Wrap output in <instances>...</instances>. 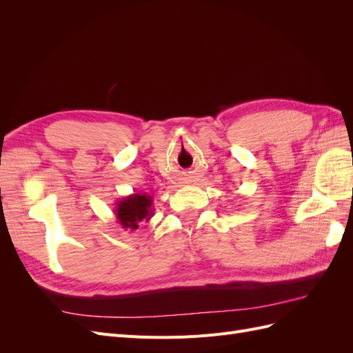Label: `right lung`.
<instances>
[{
	"mask_svg": "<svg viewBox=\"0 0 353 353\" xmlns=\"http://www.w3.org/2000/svg\"><path fill=\"white\" fill-rule=\"evenodd\" d=\"M114 205L116 221L123 230L135 231L141 222H148L154 215L152 196L147 193H134L117 200Z\"/></svg>",
	"mask_w": 353,
	"mask_h": 353,
	"instance_id": "obj_1",
	"label": "right lung"
}]
</instances>
